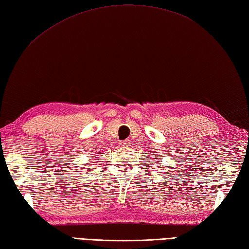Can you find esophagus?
<instances>
[{
    "instance_id": "obj_1",
    "label": "esophagus",
    "mask_w": 249,
    "mask_h": 249,
    "mask_svg": "<svg viewBox=\"0 0 249 249\" xmlns=\"http://www.w3.org/2000/svg\"><path fill=\"white\" fill-rule=\"evenodd\" d=\"M121 146L122 147H129L130 146V140L129 139H126V140H124V142H121Z\"/></svg>"
}]
</instances>
